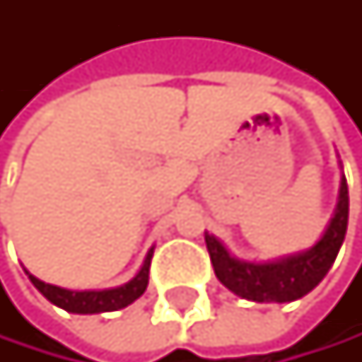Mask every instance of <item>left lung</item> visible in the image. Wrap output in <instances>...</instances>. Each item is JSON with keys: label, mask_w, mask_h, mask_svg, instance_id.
<instances>
[{"label": "left lung", "mask_w": 362, "mask_h": 362, "mask_svg": "<svg viewBox=\"0 0 362 362\" xmlns=\"http://www.w3.org/2000/svg\"><path fill=\"white\" fill-rule=\"evenodd\" d=\"M347 215H350V195H347L345 175L341 173L337 208L324 234L308 250L256 262L230 254L223 241L211 232H204V239L215 267V276L234 296L260 304H284L304 298L324 280L343 245L347 232Z\"/></svg>", "instance_id": "1"}]
</instances>
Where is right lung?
<instances>
[{
	"mask_svg": "<svg viewBox=\"0 0 362 362\" xmlns=\"http://www.w3.org/2000/svg\"><path fill=\"white\" fill-rule=\"evenodd\" d=\"M151 256H154V247H149L141 269L136 272V276L132 280H128L121 286H112V288H100V291H71L64 286H56L49 282L38 280L36 276H32L30 272L28 278L30 282L43 293L52 304H56L58 308H64L66 313H78V315H95V313H110V310H119L130 306L134 300H139L149 282V265H151Z\"/></svg>",
	"mask_w": 362,
	"mask_h": 362,
	"instance_id": "add662e5",
	"label": "right lung"
}]
</instances>
